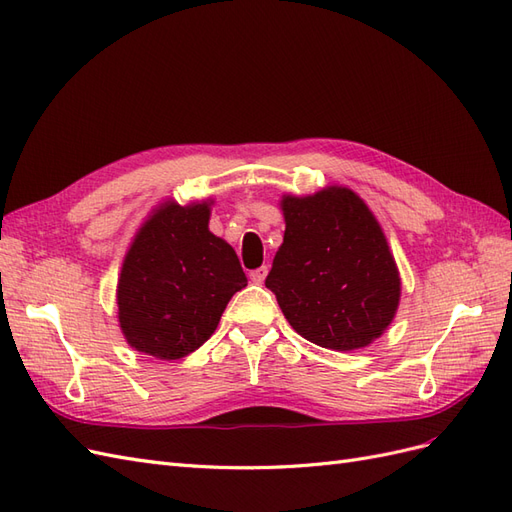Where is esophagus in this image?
Returning a JSON list of instances; mask_svg holds the SVG:
<instances>
[{
  "label": "esophagus",
  "mask_w": 512,
  "mask_h": 512,
  "mask_svg": "<svg viewBox=\"0 0 512 512\" xmlns=\"http://www.w3.org/2000/svg\"><path fill=\"white\" fill-rule=\"evenodd\" d=\"M267 273H269V267H267V265H262V267H258V269H254V271H250V280H252L254 284H262V282H265Z\"/></svg>",
  "instance_id": "34e87169"
}]
</instances>
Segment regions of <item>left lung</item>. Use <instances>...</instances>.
<instances>
[{"label": "left lung", "mask_w": 512, "mask_h": 512, "mask_svg": "<svg viewBox=\"0 0 512 512\" xmlns=\"http://www.w3.org/2000/svg\"><path fill=\"white\" fill-rule=\"evenodd\" d=\"M284 243L265 286L290 327L316 346H369L393 322L401 280L374 213L361 196L331 185L282 196Z\"/></svg>", "instance_id": "obj_1"}]
</instances>
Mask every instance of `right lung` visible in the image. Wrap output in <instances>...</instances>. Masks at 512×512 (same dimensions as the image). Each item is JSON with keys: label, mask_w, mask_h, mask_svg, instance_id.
I'll use <instances>...</instances> for the list:
<instances>
[{"label": "right lung", "mask_w": 512, "mask_h": 512, "mask_svg": "<svg viewBox=\"0 0 512 512\" xmlns=\"http://www.w3.org/2000/svg\"><path fill=\"white\" fill-rule=\"evenodd\" d=\"M213 200L160 205L138 228L117 284L126 342L160 361L198 350L230 297L247 286L232 247L209 230Z\"/></svg>", "instance_id": "obj_1"}]
</instances>
